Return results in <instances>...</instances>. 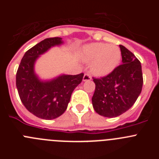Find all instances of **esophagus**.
Wrapping results in <instances>:
<instances>
[{
	"mask_svg": "<svg viewBox=\"0 0 159 159\" xmlns=\"http://www.w3.org/2000/svg\"><path fill=\"white\" fill-rule=\"evenodd\" d=\"M92 80V76L89 74H84V77H83V81H89Z\"/></svg>",
	"mask_w": 159,
	"mask_h": 159,
	"instance_id": "34e87169",
	"label": "esophagus"
}]
</instances>
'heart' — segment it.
I'll use <instances>...</instances> for the list:
<instances>
[{"label":"heart","mask_w":159,"mask_h":159,"mask_svg":"<svg viewBox=\"0 0 159 159\" xmlns=\"http://www.w3.org/2000/svg\"><path fill=\"white\" fill-rule=\"evenodd\" d=\"M81 60L91 64V71L97 76L110 74L121 60L118 46L104 43H92L84 46L80 52Z\"/></svg>","instance_id":"1"}]
</instances>
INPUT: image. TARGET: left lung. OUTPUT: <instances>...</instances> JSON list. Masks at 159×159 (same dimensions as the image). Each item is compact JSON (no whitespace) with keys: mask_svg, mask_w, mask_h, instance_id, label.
I'll return each mask as SVG.
<instances>
[{"mask_svg":"<svg viewBox=\"0 0 159 159\" xmlns=\"http://www.w3.org/2000/svg\"><path fill=\"white\" fill-rule=\"evenodd\" d=\"M119 47L121 65L107 76L93 80L95 90L92 105L97 113L107 118L117 117L129 110L143 88L141 63L124 46Z\"/></svg>","mask_w":159,"mask_h":159,"instance_id":"obj_1","label":"left lung"}]
</instances>
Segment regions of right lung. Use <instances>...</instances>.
I'll return each instance as SVG.
<instances>
[{
    "label": "right lung",
    "mask_w": 159,
    "mask_h": 159,
    "mask_svg": "<svg viewBox=\"0 0 159 159\" xmlns=\"http://www.w3.org/2000/svg\"><path fill=\"white\" fill-rule=\"evenodd\" d=\"M62 38L52 37L42 40L28 50L18 67L16 84L24 106L36 117L54 119L64 114L72 92L82 82L84 74L65 75L43 80L35 72L38 58L51 48L62 45Z\"/></svg>",
    "instance_id": "add662e5"
}]
</instances>
